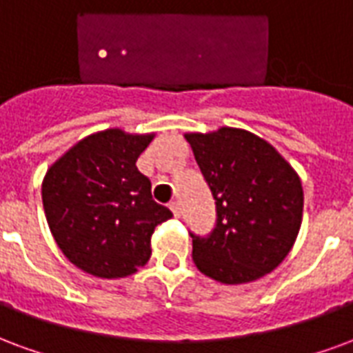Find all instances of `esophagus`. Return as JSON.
I'll return each instance as SVG.
<instances>
[{"label":"esophagus","instance_id":"34e87169","mask_svg":"<svg viewBox=\"0 0 353 353\" xmlns=\"http://www.w3.org/2000/svg\"><path fill=\"white\" fill-rule=\"evenodd\" d=\"M169 208H171V210H173V214L179 218V216H180V203L179 201H171V203H169Z\"/></svg>","mask_w":353,"mask_h":353}]
</instances>
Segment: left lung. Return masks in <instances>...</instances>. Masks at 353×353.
Masks as SVG:
<instances>
[{"instance_id": "obj_1", "label": "left lung", "mask_w": 353, "mask_h": 353, "mask_svg": "<svg viewBox=\"0 0 353 353\" xmlns=\"http://www.w3.org/2000/svg\"><path fill=\"white\" fill-rule=\"evenodd\" d=\"M186 141L216 205L214 230L190 233L197 269L223 284L261 279L282 263L299 233V176L267 141L244 130L188 133Z\"/></svg>"}]
</instances>
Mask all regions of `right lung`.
<instances>
[{"mask_svg":"<svg viewBox=\"0 0 353 353\" xmlns=\"http://www.w3.org/2000/svg\"><path fill=\"white\" fill-rule=\"evenodd\" d=\"M152 135L107 130L82 139L43 180L46 222L65 258L99 279H122L150 259V236L173 212L152 199L135 161Z\"/></svg>","mask_w":353,"mask_h":353,"instance_id":"right-lung-1","label":"right lung"}]
</instances>
